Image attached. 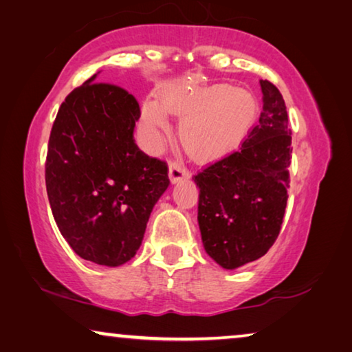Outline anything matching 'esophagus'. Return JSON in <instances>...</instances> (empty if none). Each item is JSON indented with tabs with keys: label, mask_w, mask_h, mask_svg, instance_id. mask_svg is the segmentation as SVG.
Instances as JSON below:
<instances>
[{
	"label": "esophagus",
	"mask_w": 352,
	"mask_h": 352,
	"mask_svg": "<svg viewBox=\"0 0 352 352\" xmlns=\"http://www.w3.org/2000/svg\"><path fill=\"white\" fill-rule=\"evenodd\" d=\"M169 177L172 183H178L180 180H186V178L191 177V172L180 161H172L169 166Z\"/></svg>",
	"instance_id": "obj_1"
}]
</instances>
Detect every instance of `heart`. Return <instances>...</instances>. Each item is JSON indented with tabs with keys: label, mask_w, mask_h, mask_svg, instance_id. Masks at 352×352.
<instances>
[{
	"label": "heart",
	"mask_w": 352,
	"mask_h": 352,
	"mask_svg": "<svg viewBox=\"0 0 352 352\" xmlns=\"http://www.w3.org/2000/svg\"><path fill=\"white\" fill-rule=\"evenodd\" d=\"M167 111L183 119L180 138L188 153L202 163H213L244 142L258 106L252 94L227 85L196 91L169 89L163 94V103L148 98L142 104V120L153 138L170 133Z\"/></svg>",
	"instance_id": "obj_1"
}]
</instances>
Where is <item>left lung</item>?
Masks as SVG:
<instances>
[{"label":"left lung","mask_w":352,"mask_h":352,"mask_svg":"<svg viewBox=\"0 0 352 352\" xmlns=\"http://www.w3.org/2000/svg\"><path fill=\"white\" fill-rule=\"evenodd\" d=\"M260 85L263 111L241 147L194 175L204 248L226 270L263 256L287 208L293 152L287 106L272 82Z\"/></svg>","instance_id":"left-lung-1"}]
</instances>
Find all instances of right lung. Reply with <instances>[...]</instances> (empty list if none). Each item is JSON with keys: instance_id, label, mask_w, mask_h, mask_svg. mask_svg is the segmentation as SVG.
Masks as SVG:
<instances>
[{"instance_id": "1", "label": "right lung", "mask_w": 352, "mask_h": 352, "mask_svg": "<svg viewBox=\"0 0 352 352\" xmlns=\"http://www.w3.org/2000/svg\"><path fill=\"white\" fill-rule=\"evenodd\" d=\"M94 78L60 104L48 139L45 185L70 248L87 261L119 266L141 246L150 213L170 183L169 167L136 146L138 100Z\"/></svg>"}]
</instances>
